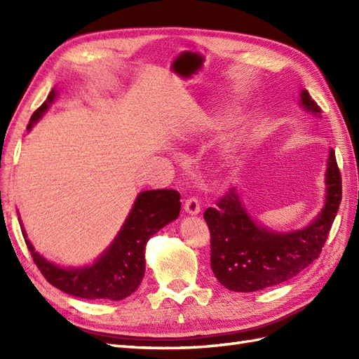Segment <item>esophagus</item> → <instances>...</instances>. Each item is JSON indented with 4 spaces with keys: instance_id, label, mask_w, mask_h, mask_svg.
I'll return each instance as SVG.
<instances>
[{
    "instance_id": "esophagus-1",
    "label": "esophagus",
    "mask_w": 359,
    "mask_h": 359,
    "mask_svg": "<svg viewBox=\"0 0 359 359\" xmlns=\"http://www.w3.org/2000/svg\"><path fill=\"white\" fill-rule=\"evenodd\" d=\"M184 210L190 215H196L201 212V203L196 198H189L186 203H184Z\"/></svg>"
}]
</instances>
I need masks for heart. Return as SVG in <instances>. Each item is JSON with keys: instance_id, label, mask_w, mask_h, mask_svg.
<instances>
[{"instance_id": "obj_1", "label": "heart", "mask_w": 359, "mask_h": 359, "mask_svg": "<svg viewBox=\"0 0 359 359\" xmlns=\"http://www.w3.org/2000/svg\"><path fill=\"white\" fill-rule=\"evenodd\" d=\"M202 127H214L217 124V119L215 118H210V116H205L201 119L199 123Z\"/></svg>"}]
</instances>
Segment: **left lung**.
Segmentation results:
<instances>
[{
	"instance_id": "8db88e82",
	"label": "left lung",
	"mask_w": 359,
	"mask_h": 359,
	"mask_svg": "<svg viewBox=\"0 0 359 359\" xmlns=\"http://www.w3.org/2000/svg\"><path fill=\"white\" fill-rule=\"evenodd\" d=\"M299 104L320 116V107L307 90ZM325 205L310 224L298 231L277 232L260 226L235 187L203 212L211 232V269L215 278L233 292H256L283 283L316 260L327 241L341 202V175L334 149L325 172Z\"/></svg>"
}]
</instances>
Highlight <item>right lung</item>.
<instances>
[{
	"label": "right lung",
	"instance_id": "add662e5",
	"mask_svg": "<svg viewBox=\"0 0 359 359\" xmlns=\"http://www.w3.org/2000/svg\"><path fill=\"white\" fill-rule=\"evenodd\" d=\"M57 97L53 88L46 102L32 114L27 130L32 128ZM181 196L177 190H147L137 194L127 219L112 244L95 262L85 266L64 268L45 259L27 240L32 260L52 286L83 299L119 301L132 295L145 274V245L154 233L177 220L181 211Z\"/></svg>",
	"mask_w": 359,
	"mask_h": 359
}]
</instances>
